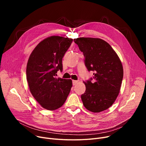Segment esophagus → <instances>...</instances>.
<instances>
[{"label":"esophagus","mask_w":146,"mask_h":146,"mask_svg":"<svg viewBox=\"0 0 146 146\" xmlns=\"http://www.w3.org/2000/svg\"><path fill=\"white\" fill-rule=\"evenodd\" d=\"M72 82H73V86H74V85H76V84H77L78 83V80H73L72 81Z\"/></svg>","instance_id":"obj_1"}]
</instances>
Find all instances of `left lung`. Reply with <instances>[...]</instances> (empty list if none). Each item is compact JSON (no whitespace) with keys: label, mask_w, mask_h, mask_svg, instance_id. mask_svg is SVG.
<instances>
[{"label":"left lung","mask_w":146,"mask_h":146,"mask_svg":"<svg viewBox=\"0 0 146 146\" xmlns=\"http://www.w3.org/2000/svg\"><path fill=\"white\" fill-rule=\"evenodd\" d=\"M74 42L83 53L88 71L94 72L93 78L84 82L86 91L81 95L83 105L95 113L108 109L116 100L123 78L119 58L111 46L100 38L81 37Z\"/></svg>","instance_id":"8db88e82"}]
</instances>
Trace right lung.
<instances>
[{
    "mask_svg": "<svg viewBox=\"0 0 146 146\" xmlns=\"http://www.w3.org/2000/svg\"><path fill=\"white\" fill-rule=\"evenodd\" d=\"M72 41V38L51 36L38 44L29 57L26 73L29 90L46 110L59 108L70 92L72 80L56 76L63 70L62 59Z\"/></svg>",
    "mask_w": 146,
    "mask_h": 146,
    "instance_id": "obj_1",
    "label": "right lung"
}]
</instances>
